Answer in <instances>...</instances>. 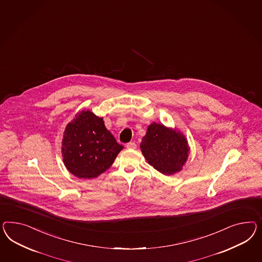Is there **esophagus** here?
I'll return each instance as SVG.
<instances>
[{
    "label": "esophagus",
    "instance_id": "obj_1",
    "mask_svg": "<svg viewBox=\"0 0 262 262\" xmlns=\"http://www.w3.org/2000/svg\"><path fill=\"white\" fill-rule=\"evenodd\" d=\"M126 147H127V149H135L136 148V144H135V142H129V143H127V145H126Z\"/></svg>",
    "mask_w": 262,
    "mask_h": 262
}]
</instances>
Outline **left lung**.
<instances>
[{
    "label": "left lung",
    "mask_w": 262,
    "mask_h": 262,
    "mask_svg": "<svg viewBox=\"0 0 262 262\" xmlns=\"http://www.w3.org/2000/svg\"><path fill=\"white\" fill-rule=\"evenodd\" d=\"M140 149L149 165L165 176L182 170L190 154L188 141L180 130L156 122L147 128Z\"/></svg>",
    "instance_id": "8db88e82"
}]
</instances>
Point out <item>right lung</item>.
<instances>
[{"mask_svg":"<svg viewBox=\"0 0 262 262\" xmlns=\"http://www.w3.org/2000/svg\"><path fill=\"white\" fill-rule=\"evenodd\" d=\"M123 149L106 129L103 117L96 116L90 110L78 113L64 128L63 162L78 178L99 177L113 165Z\"/></svg>","mask_w":262,"mask_h":262,"instance_id":"add662e5","label":"right lung"}]
</instances>
